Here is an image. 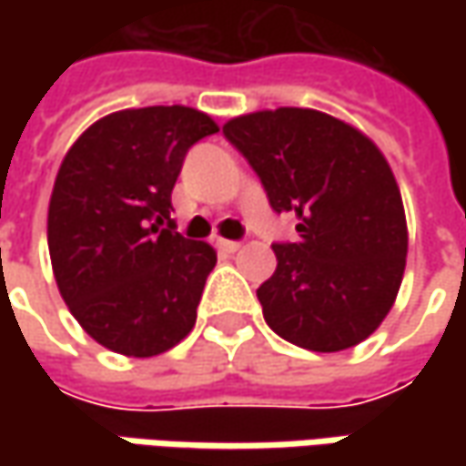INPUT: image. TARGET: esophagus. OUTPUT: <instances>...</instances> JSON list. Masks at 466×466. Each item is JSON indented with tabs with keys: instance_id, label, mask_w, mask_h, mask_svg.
I'll return each mask as SVG.
<instances>
[{
	"instance_id": "34e87169",
	"label": "esophagus",
	"mask_w": 466,
	"mask_h": 466,
	"mask_svg": "<svg viewBox=\"0 0 466 466\" xmlns=\"http://www.w3.org/2000/svg\"><path fill=\"white\" fill-rule=\"evenodd\" d=\"M218 248H220L223 254H236V251L241 248V243H238V241H228V238H220V241H218Z\"/></svg>"
}]
</instances>
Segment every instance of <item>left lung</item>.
Listing matches in <instances>:
<instances>
[{
  "label": "left lung",
  "mask_w": 466,
  "mask_h": 466,
  "mask_svg": "<svg viewBox=\"0 0 466 466\" xmlns=\"http://www.w3.org/2000/svg\"><path fill=\"white\" fill-rule=\"evenodd\" d=\"M223 135L257 170L298 241L275 243L278 269L257 290L269 329L313 352L363 342L391 311L407 259L402 194L360 129L313 108L230 118Z\"/></svg>",
  "instance_id": "obj_1"
}]
</instances>
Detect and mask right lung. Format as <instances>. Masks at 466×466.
<instances>
[{"label": "right lung", "mask_w": 466, "mask_h": 466, "mask_svg": "<svg viewBox=\"0 0 466 466\" xmlns=\"http://www.w3.org/2000/svg\"><path fill=\"white\" fill-rule=\"evenodd\" d=\"M218 124L188 106L98 118L64 155L48 202V254L64 303L98 345L127 358L176 348L218 254L176 233L170 191Z\"/></svg>", "instance_id": "right-lung-1"}]
</instances>
